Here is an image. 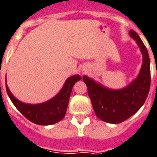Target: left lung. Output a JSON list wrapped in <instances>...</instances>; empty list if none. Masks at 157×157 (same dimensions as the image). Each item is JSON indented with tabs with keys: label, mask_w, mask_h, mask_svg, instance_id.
<instances>
[{
	"label": "left lung",
	"mask_w": 157,
	"mask_h": 157,
	"mask_svg": "<svg viewBox=\"0 0 157 157\" xmlns=\"http://www.w3.org/2000/svg\"><path fill=\"white\" fill-rule=\"evenodd\" d=\"M130 36L136 40L142 52L143 62L138 77L128 86L121 90H110L86 75L83 76L96 117L105 122L118 124L127 120L142 106L149 93L151 70L148 52L136 31L131 30Z\"/></svg>",
	"instance_id": "8db88e82"
}]
</instances>
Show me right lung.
<instances>
[{"mask_svg":"<svg viewBox=\"0 0 157 157\" xmlns=\"http://www.w3.org/2000/svg\"><path fill=\"white\" fill-rule=\"evenodd\" d=\"M81 79L82 76L78 75L71 76L67 79L61 91L54 98L37 105H29L20 101L10 93L6 85V88L10 101L26 119L37 125L47 126L55 124L63 119L67 112L73 86Z\"/></svg>","mask_w":157,"mask_h":157,"instance_id":"add662e5","label":"right lung"}]
</instances>
